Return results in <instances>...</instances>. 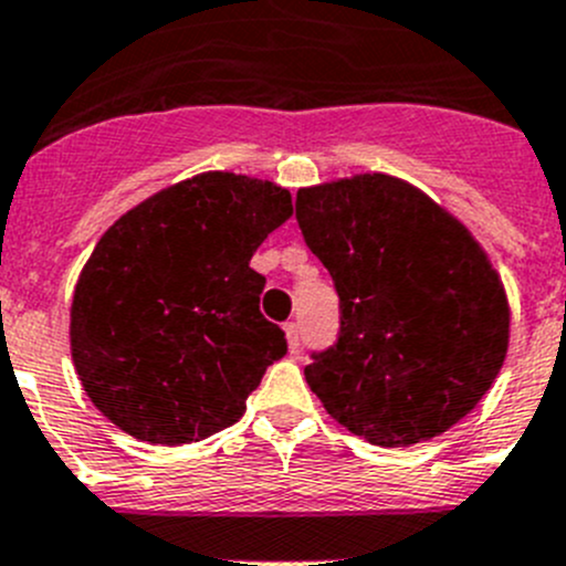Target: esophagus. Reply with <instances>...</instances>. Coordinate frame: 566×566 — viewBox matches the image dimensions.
<instances>
[{
  "mask_svg": "<svg viewBox=\"0 0 566 566\" xmlns=\"http://www.w3.org/2000/svg\"><path fill=\"white\" fill-rule=\"evenodd\" d=\"M285 340H289V352H300V324L296 322H285Z\"/></svg>",
  "mask_w": 566,
  "mask_h": 566,
  "instance_id": "1",
  "label": "esophagus"
}]
</instances>
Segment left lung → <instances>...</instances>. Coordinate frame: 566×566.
Returning <instances> with one entry per match:
<instances>
[{
    "label": "left lung",
    "mask_w": 566,
    "mask_h": 566,
    "mask_svg": "<svg viewBox=\"0 0 566 566\" xmlns=\"http://www.w3.org/2000/svg\"><path fill=\"white\" fill-rule=\"evenodd\" d=\"M296 222L340 300V333L305 379L324 410L382 449L449 432L492 388L509 302L465 226L401 178L296 192Z\"/></svg>",
    "instance_id": "8db88e82"
}]
</instances>
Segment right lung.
<instances>
[{"label":"right lung","mask_w":566,"mask_h":566,"mask_svg":"<svg viewBox=\"0 0 566 566\" xmlns=\"http://www.w3.org/2000/svg\"><path fill=\"white\" fill-rule=\"evenodd\" d=\"M289 189L200 172L150 195L95 244L71 302V357L115 427L156 446L231 427L285 335L250 259L291 217Z\"/></svg>","instance_id":"obj_1"}]
</instances>
